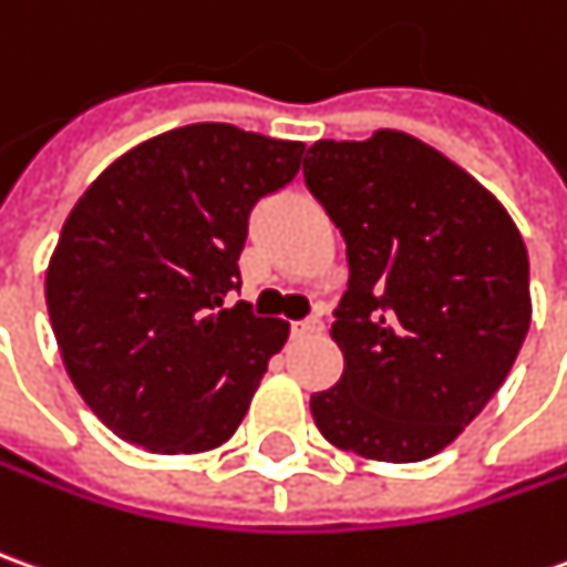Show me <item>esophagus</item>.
I'll list each match as a JSON object with an SVG mask.
<instances>
[{
    "instance_id": "34e87169",
    "label": "esophagus",
    "mask_w": 567,
    "mask_h": 567,
    "mask_svg": "<svg viewBox=\"0 0 567 567\" xmlns=\"http://www.w3.org/2000/svg\"><path fill=\"white\" fill-rule=\"evenodd\" d=\"M319 331H322L319 319H303V322L291 324V338H310V334H319Z\"/></svg>"
}]
</instances>
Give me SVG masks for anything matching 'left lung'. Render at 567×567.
Masks as SVG:
<instances>
[{"label":"left lung","instance_id":"obj_1","mask_svg":"<svg viewBox=\"0 0 567 567\" xmlns=\"http://www.w3.org/2000/svg\"><path fill=\"white\" fill-rule=\"evenodd\" d=\"M303 177L347 243L319 433L368 461H426L509 374L532 324L528 251L473 174L405 132L316 141Z\"/></svg>","mask_w":567,"mask_h":567}]
</instances>
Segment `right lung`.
<instances>
[{"instance_id":"add662e5","label":"right lung","mask_w":567,"mask_h":567,"mask_svg":"<svg viewBox=\"0 0 567 567\" xmlns=\"http://www.w3.org/2000/svg\"><path fill=\"white\" fill-rule=\"evenodd\" d=\"M300 156V141L184 125L118 156L73 205L45 303L66 374L118 439L199 454L243 423L288 322L224 297L243 285L251 208Z\"/></svg>"}]
</instances>
